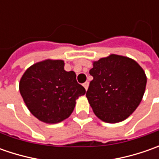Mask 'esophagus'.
<instances>
[{
    "label": "esophagus",
    "mask_w": 159,
    "mask_h": 159,
    "mask_svg": "<svg viewBox=\"0 0 159 159\" xmlns=\"http://www.w3.org/2000/svg\"><path fill=\"white\" fill-rule=\"evenodd\" d=\"M89 82H85L84 84H83V86H84V88H85L86 90H88V89H89Z\"/></svg>",
    "instance_id": "esophagus-1"
}]
</instances>
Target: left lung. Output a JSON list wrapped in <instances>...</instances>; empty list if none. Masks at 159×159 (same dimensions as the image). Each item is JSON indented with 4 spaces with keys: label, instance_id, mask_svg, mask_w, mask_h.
Wrapping results in <instances>:
<instances>
[{
    "label": "left lung",
    "instance_id": "8db88e82",
    "mask_svg": "<svg viewBox=\"0 0 159 159\" xmlns=\"http://www.w3.org/2000/svg\"><path fill=\"white\" fill-rule=\"evenodd\" d=\"M86 96L94 113L107 123L125 120L143 99L147 78L131 58L111 55L93 63Z\"/></svg>",
    "mask_w": 159,
    "mask_h": 159
}]
</instances>
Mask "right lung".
I'll return each instance as SVG.
<instances>
[{
  "label": "right lung",
  "mask_w": 159,
  "mask_h": 159,
  "mask_svg": "<svg viewBox=\"0 0 159 159\" xmlns=\"http://www.w3.org/2000/svg\"><path fill=\"white\" fill-rule=\"evenodd\" d=\"M63 60L48 59L33 64L23 74L19 91L28 110L37 119L56 124L69 118L76 100L86 90L74 71L64 70Z\"/></svg>",
  "instance_id": "1"
}]
</instances>
